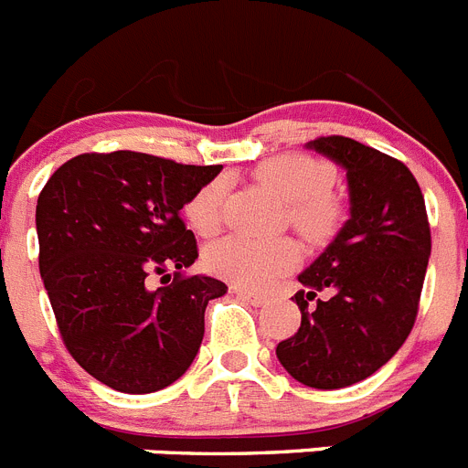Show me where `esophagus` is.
<instances>
[{
    "mask_svg": "<svg viewBox=\"0 0 468 468\" xmlns=\"http://www.w3.org/2000/svg\"><path fill=\"white\" fill-rule=\"evenodd\" d=\"M231 292H237L239 297H243L246 302H250L253 307H262V304H267V297L260 295V292H255V291H246V288H231Z\"/></svg>",
    "mask_w": 468,
    "mask_h": 468,
    "instance_id": "34e87169",
    "label": "esophagus"
}]
</instances>
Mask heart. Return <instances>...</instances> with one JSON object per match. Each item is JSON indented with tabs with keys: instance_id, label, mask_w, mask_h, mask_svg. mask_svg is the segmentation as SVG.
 <instances>
[{
	"instance_id": "1",
	"label": "heart",
	"mask_w": 468,
	"mask_h": 468,
	"mask_svg": "<svg viewBox=\"0 0 468 468\" xmlns=\"http://www.w3.org/2000/svg\"><path fill=\"white\" fill-rule=\"evenodd\" d=\"M255 177L285 201L288 222L309 243H325L340 231L345 206L333 192L335 173L328 161L297 152L270 156L255 168ZM225 180L215 177L185 204L189 227L201 237L220 229ZM297 262V248L288 239L255 241L225 237L206 248V264L213 274L243 288H267Z\"/></svg>"
}]
</instances>
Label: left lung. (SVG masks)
Masks as SVG:
<instances>
[{
	"mask_svg": "<svg viewBox=\"0 0 468 468\" xmlns=\"http://www.w3.org/2000/svg\"><path fill=\"white\" fill-rule=\"evenodd\" d=\"M309 147L346 168L351 218L321 258L297 279L302 321L276 345L281 366L314 388L370 378L415 325L431 255L427 206L403 161L345 138Z\"/></svg>",
	"mask_w": 468,
	"mask_h": 468,
	"instance_id": "1",
	"label": "left lung"
}]
</instances>
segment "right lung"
Segmentation results:
<instances>
[{
	"label": "right lung",
	"mask_w": 468,
	"mask_h": 468,
	"mask_svg": "<svg viewBox=\"0 0 468 468\" xmlns=\"http://www.w3.org/2000/svg\"><path fill=\"white\" fill-rule=\"evenodd\" d=\"M222 166L119 150L58 168L37 198L39 271L65 349L98 382L152 394L192 366L208 302L227 285L198 258L180 210ZM165 283L156 292L149 276Z\"/></svg>",
	"instance_id": "1"
}]
</instances>
